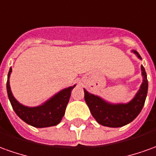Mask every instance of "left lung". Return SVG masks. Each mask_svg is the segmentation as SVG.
I'll list each match as a JSON object with an SVG mask.
<instances>
[{
    "mask_svg": "<svg viewBox=\"0 0 156 156\" xmlns=\"http://www.w3.org/2000/svg\"><path fill=\"white\" fill-rule=\"evenodd\" d=\"M138 57L141 56L136 51H133ZM143 83L136 96L127 104L111 105L101 100V98L84 91V100L88 105L90 112L99 123L109 127H120L130 123L138 116L142 111L146 100L148 92V79L144 67L141 66Z\"/></svg>",
    "mask_w": 156,
    "mask_h": 156,
    "instance_id": "left-lung-1",
    "label": "left lung"
}]
</instances>
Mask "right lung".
<instances>
[{
	"label": "right lung",
	"instance_id": "1",
	"mask_svg": "<svg viewBox=\"0 0 156 156\" xmlns=\"http://www.w3.org/2000/svg\"><path fill=\"white\" fill-rule=\"evenodd\" d=\"M11 72L12 67H10L7 76L6 90L11 105L17 116L26 123L35 127H51L59 123L65 114V110L70 99L71 92L75 86L63 89L40 106L27 107L19 104L12 94L9 85Z\"/></svg>",
	"mask_w": 156,
	"mask_h": 156
}]
</instances>
